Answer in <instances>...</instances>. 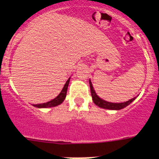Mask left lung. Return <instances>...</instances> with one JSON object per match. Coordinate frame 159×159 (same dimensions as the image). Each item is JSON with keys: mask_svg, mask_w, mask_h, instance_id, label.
<instances>
[{"mask_svg": "<svg viewBox=\"0 0 159 159\" xmlns=\"http://www.w3.org/2000/svg\"><path fill=\"white\" fill-rule=\"evenodd\" d=\"M89 84H90V88H91V93H92V100H93V102H95V105H97V106L101 108L109 109V110H120V109H123V108L128 106L130 102H132L134 99H135V97H134V98H133V99H130V100L124 102H107V101H105L103 100V99H100V98L96 95L95 90H94L93 88V86H92V82H91V80H89Z\"/></svg>", "mask_w": 159, "mask_h": 159, "instance_id": "1", "label": "left lung"}]
</instances>
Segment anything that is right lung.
Wrapping results in <instances>:
<instances>
[{"label":"right lung","instance_id":"obj_1","mask_svg":"<svg viewBox=\"0 0 159 159\" xmlns=\"http://www.w3.org/2000/svg\"><path fill=\"white\" fill-rule=\"evenodd\" d=\"M70 77L68 80H67V82L64 84V88H63L62 91L60 92V93L57 95L55 99H53L52 100L49 101V102H44V103H41V104H33V106L36 107L38 108H47V107H56L60 105V103H62L64 102V100L66 98V95H67V87H68V84H69L70 81Z\"/></svg>","mask_w":159,"mask_h":159}]
</instances>
